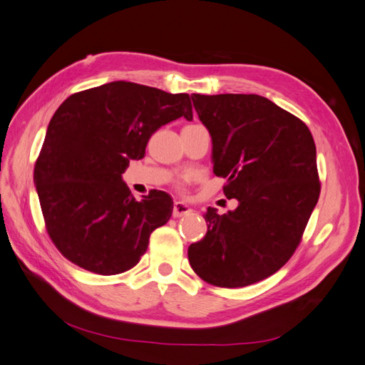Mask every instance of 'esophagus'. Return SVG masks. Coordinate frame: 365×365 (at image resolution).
<instances>
[{
    "label": "esophagus",
    "instance_id": "34e87169",
    "mask_svg": "<svg viewBox=\"0 0 365 365\" xmlns=\"http://www.w3.org/2000/svg\"><path fill=\"white\" fill-rule=\"evenodd\" d=\"M189 213H192V208L187 204H184V202H175L173 204V212H172L173 217H181V216L189 215Z\"/></svg>",
    "mask_w": 365,
    "mask_h": 365
}]
</instances>
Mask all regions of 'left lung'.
I'll list each match as a JSON object with an SVG mask.
<instances>
[{
    "label": "left lung",
    "instance_id": "obj_1",
    "mask_svg": "<svg viewBox=\"0 0 365 365\" xmlns=\"http://www.w3.org/2000/svg\"><path fill=\"white\" fill-rule=\"evenodd\" d=\"M213 141V172L235 212L204 215L207 235L189 247L200 277L244 288L277 272L300 245L318 202L317 149L304 121L257 94H192Z\"/></svg>",
    "mask_w": 365,
    "mask_h": 365
}]
</instances>
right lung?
<instances>
[{
  "label": "right lung",
  "mask_w": 365,
  "mask_h": 365,
  "mask_svg": "<svg viewBox=\"0 0 365 365\" xmlns=\"http://www.w3.org/2000/svg\"><path fill=\"white\" fill-rule=\"evenodd\" d=\"M189 94L109 82L71 94L50 120L35 164L43 222L65 259L101 275L134 268L152 231L172 216V197L150 190L137 201L121 181L153 132L192 120Z\"/></svg>",
  "instance_id": "add662e5"
}]
</instances>
